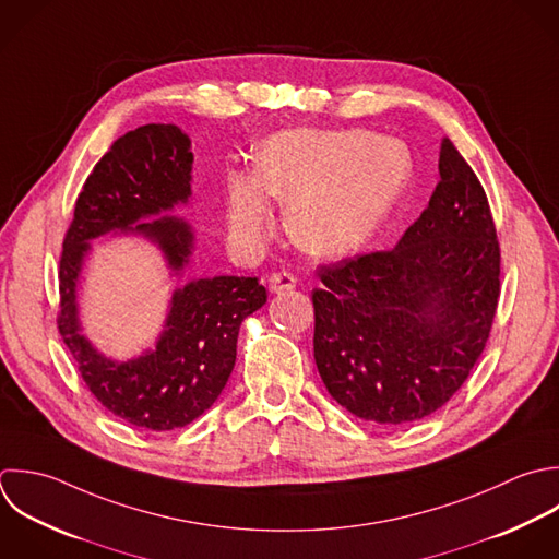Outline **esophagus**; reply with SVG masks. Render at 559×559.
Returning <instances> with one entry per match:
<instances>
[{"label": "esophagus", "mask_w": 559, "mask_h": 559, "mask_svg": "<svg viewBox=\"0 0 559 559\" xmlns=\"http://www.w3.org/2000/svg\"><path fill=\"white\" fill-rule=\"evenodd\" d=\"M294 287H296V276H294L292 272H287V270L274 272V274L270 276V289H272L274 294H283V292H289V289H294Z\"/></svg>", "instance_id": "obj_1"}]
</instances>
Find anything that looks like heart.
Returning a JSON list of instances; mask_svg holds the SVG:
<instances>
[{"label": "heart", "instance_id": "1", "mask_svg": "<svg viewBox=\"0 0 559 559\" xmlns=\"http://www.w3.org/2000/svg\"><path fill=\"white\" fill-rule=\"evenodd\" d=\"M409 147L370 130H285L254 156V174L226 176V222L241 248L259 246L274 226L270 198L289 204L287 233L318 257L364 248L403 195Z\"/></svg>", "mask_w": 559, "mask_h": 559}]
</instances>
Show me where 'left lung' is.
I'll use <instances>...</instances> for the list:
<instances>
[{
	"mask_svg": "<svg viewBox=\"0 0 559 559\" xmlns=\"http://www.w3.org/2000/svg\"><path fill=\"white\" fill-rule=\"evenodd\" d=\"M440 182L394 250L322 265L313 357L329 394L374 425L427 418L481 357L501 294L488 195L449 136Z\"/></svg>",
	"mask_w": 559,
	"mask_h": 559,
	"instance_id": "1",
	"label": "left lung"
}]
</instances>
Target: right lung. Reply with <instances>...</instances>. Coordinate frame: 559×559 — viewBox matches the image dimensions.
I'll return each mask as SVG.
<instances>
[{
  "label": "right lung",
  "instance_id": "add662e5",
  "mask_svg": "<svg viewBox=\"0 0 559 559\" xmlns=\"http://www.w3.org/2000/svg\"><path fill=\"white\" fill-rule=\"evenodd\" d=\"M191 141L174 123H147L119 136L86 178L62 241L58 331L91 394L139 429L171 431L193 423L222 394L237 359L241 322L267 292L250 276L198 278L178 287L154 350L112 361L82 335L75 289L91 239L143 235L180 274L193 250L191 226L160 215L191 195Z\"/></svg>",
  "mask_w": 559,
  "mask_h": 559
}]
</instances>
